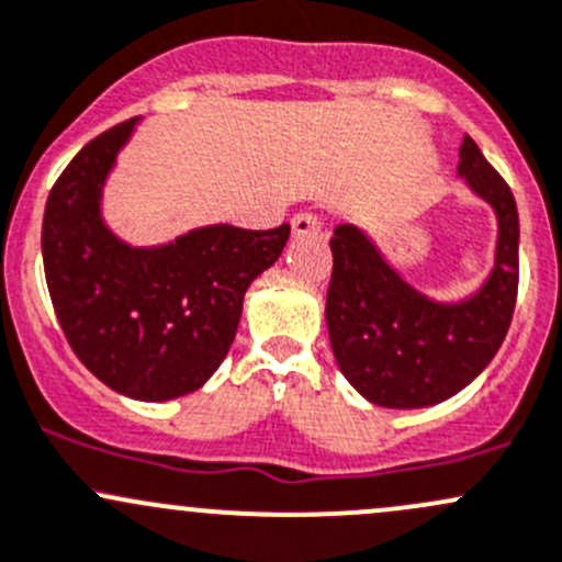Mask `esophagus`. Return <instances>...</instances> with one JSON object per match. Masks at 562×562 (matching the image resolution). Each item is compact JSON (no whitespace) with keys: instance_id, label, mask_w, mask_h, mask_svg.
Here are the masks:
<instances>
[{"instance_id":"34e87169","label":"esophagus","mask_w":562,"mask_h":562,"mask_svg":"<svg viewBox=\"0 0 562 562\" xmlns=\"http://www.w3.org/2000/svg\"><path fill=\"white\" fill-rule=\"evenodd\" d=\"M291 226H293V236L321 234V221H317V215H312V212H299V215H293Z\"/></svg>"}]
</instances>
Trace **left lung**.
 I'll use <instances>...</instances> for the list:
<instances>
[{"mask_svg": "<svg viewBox=\"0 0 562 562\" xmlns=\"http://www.w3.org/2000/svg\"><path fill=\"white\" fill-rule=\"evenodd\" d=\"M458 175L495 212L498 239L487 280L471 296L436 301L404 280L352 223L330 236L334 271L326 323L341 374L366 401L420 409L476 380L504 345L517 301L519 215L504 177L465 134Z\"/></svg>", "mask_w": 562, "mask_h": 562, "instance_id": "left-lung-1", "label": "left lung"}]
</instances>
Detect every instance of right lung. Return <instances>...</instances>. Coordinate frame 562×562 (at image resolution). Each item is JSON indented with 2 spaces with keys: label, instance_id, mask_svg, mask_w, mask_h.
I'll return each mask as SVG.
<instances>
[{
  "label": "right lung",
  "instance_id": "add662e5",
  "mask_svg": "<svg viewBox=\"0 0 562 562\" xmlns=\"http://www.w3.org/2000/svg\"><path fill=\"white\" fill-rule=\"evenodd\" d=\"M139 117L88 142L53 186L43 263L75 356L115 393L169 401L193 393L228 356L247 288L282 256L291 226L193 228L134 247L102 217L104 182Z\"/></svg>",
  "mask_w": 562,
  "mask_h": 562
}]
</instances>
